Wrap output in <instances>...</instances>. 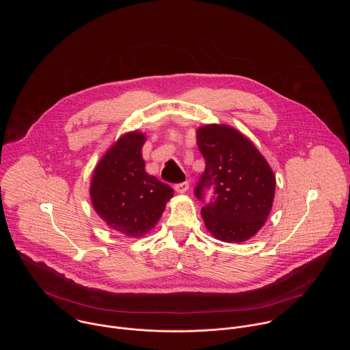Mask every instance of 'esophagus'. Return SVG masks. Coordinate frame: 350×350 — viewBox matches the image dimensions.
Wrapping results in <instances>:
<instances>
[{
    "mask_svg": "<svg viewBox=\"0 0 350 350\" xmlns=\"http://www.w3.org/2000/svg\"><path fill=\"white\" fill-rule=\"evenodd\" d=\"M189 187H190L189 182L178 183V185H175V191H176V193H179V194H185V193L189 190Z\"/></svg>",
    "mask_w": 350,
    "mask_h": 350,
    "instance_id": "1",
    "label": "esophagus"
}]
</instances>
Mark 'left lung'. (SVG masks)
Returning a JSON list of instances; mask_svg holds the SVG:
<instances>
[{"label":"left lung","mask_w":350,"mask_h":350,"mask_svg":"<svg viewBox=\"0 0 350 350\" xmlns=\"http://www.w3.org/2000/svg\"><path fill=\"white\" fill-rule=\"evenodd\" d=\"M206 168L196 189L198 200L213 186L214 200L200 214L210 234L224 243H244L265 224L275 198L276 178L250 139L229 125L197 129Z\"/></svg>","instance_id":"left-lung-1"}]
</instances>
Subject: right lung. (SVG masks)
<instances>
[{
    "instance_id": "add662e5",
    "label": "right lung",
    "mask_w": 350,
    "mask_h": 350,
    "mask_svg": "<svg viewBox=\"0 0 350 350\" xmlns=\"http://www.w3.org/2000/svg\"><path fill=\"white\" fill-rule=\"evenodd\" d=\"M139 131L122 135L94 168L90 198L96 213L113 230L132 239L146 236L160 219L174 190L146 171Z\"/></svg>"
}]
</instances>
